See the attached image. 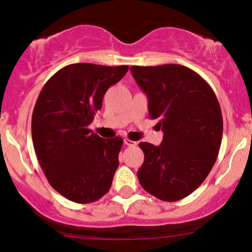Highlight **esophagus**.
<instances>
[{
    "label": "esophagus",
    "mask_w": 252,
    "mask_h": 252,
    "mask_svg": "<svg viewBox=\"0 0 252 252\" xmlns=\"http://www.w3.org/2000/svg\"><path fill=\"white\" fill-rule=\"evenodd\" d=\"M124 144H126V146H128V147H135L137 143H136L135 141L129 140V138H124Z\"/></svg>",
    "instance_id": "1"
}]
</instances>
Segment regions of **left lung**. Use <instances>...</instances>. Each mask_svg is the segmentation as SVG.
Wrapping results in <instances>:
<instances>
[{
  "label": "left lung",
  "instance_id": "obj_1",
  "mask_svg": "<svg viewBox=\"0 0 252 252\" xmlns=\"http://www.w3.org/2000/svg\"><path fill=\"white\" fill-rule=\"evenodd\" d=\"M148 98L149 117L163 132L160 146L141 142V186L163 201L189 195L215 164L222 136V116L211 86L190 68L176 63L131 66Z\"/></svg>",
  "mask_w": 252,
  "mask_h": 252
}]
</instances>
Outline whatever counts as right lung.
I'll use <instances>...</instances> for the list:
<instances>
[{
  "label": "right lung",
  "mask_w": 252,
  "mask_h": 252,
  "mask_svg": "<svg viewBox=\"0 0 252 252\" xmlns=\"http://www.w3.org/2000/svg\"><path fill=\"white\" fill-rule=\"evenodd\" d=\"M129 66L72 63L45 84L32 116L40 166L58 193L78 204L98 200L111 187L122 137L102 138L89 126L110 86Z\"/></svg>",
  "instance_id": "right-lung-1"
}]
</instances>
